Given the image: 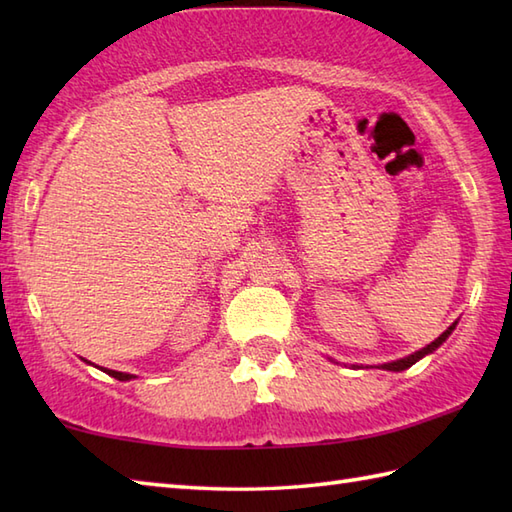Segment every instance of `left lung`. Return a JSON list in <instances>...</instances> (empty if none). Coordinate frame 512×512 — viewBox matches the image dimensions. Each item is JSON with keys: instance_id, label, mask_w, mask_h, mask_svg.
<instances>
[{"instance_id": "1", "label": "left lung", "mask_w": 512, "mask_h": 512, "mask_svg": "<svg viewBox=\"0 0 512 512\" xmlns=\"http://www.w3.org/2000/svg\"><path fill=\"white\" fill-rule=\"evenodd\" d=\"M455 330V323L453 325H449V330H444L436 341L433 343H429L427 347H422V350H418V352H413L411 356H405V358H400V361H394V363H385L383 365V369H391V372H402V369H407V367H411L413 363H418L422 356H427V354H431L433 350H436V347H440L444 341L449 339V334Z\"/></svg>"}]
</instances>
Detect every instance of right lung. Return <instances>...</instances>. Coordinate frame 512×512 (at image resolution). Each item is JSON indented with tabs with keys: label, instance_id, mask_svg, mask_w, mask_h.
I'll return each mask as SVG.
<instances>
[{
	"label": "right lung",
	"instance_id": "add662e5",
	"mask_svg": "<svg viewBox=\"0 0 512 512\" xmlns=\"http://www.w3.org/2000/svg\"><path fill=\"white\" fill-rule=\"evenodd\" d=\"M105 372H107V374H110V376H114L116 380H132V378H136L134 374H125V372H114V369H105Z\"/></svg>",
	"mask_w": 512,
	"mask_h": 512
}]
</instances>
